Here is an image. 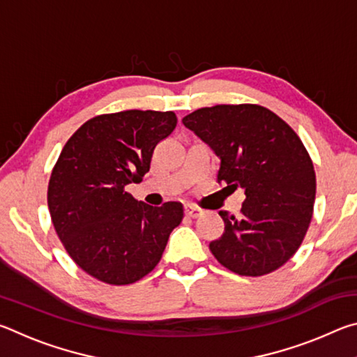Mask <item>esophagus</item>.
<instances>
[{
	"mask_svg": "<svg viewBox=\"0 0 357 357\" xmlns=\"http://www.w3.org/2000/svg\"><path fill=\"white\" fill-rule=\"evenodd\" d=\"M184 213H185L187 217H192V219H195V217L200 215V214L203 213V211H202L200 208L193 206V204H185V206H184Z\"/></svg>",
	"mask_w": 357,
	"mask_h": 357,
	"instance_id": "obj_1",
	"label": "esophagus"
}]
</instances>
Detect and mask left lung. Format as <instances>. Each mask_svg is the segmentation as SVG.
Segmentation results:
<instances>
[{
  "instance_id": "1",
  "label": "left lung",
  "mask_w": 357,
  "mask_h": 357,
  "mask_svg": "<svg viewBox=\"0 0 357 357\" xmlns=\"http://www.w3.org/2000/svg\"><path fill=\"white\" fill-rule=\"evenodd\" d=\"M183 124L220 157L217 181L245 193L239 217L219 213L225 231L209 244L213 255L239 275L279 269L304 241L315 203V170L301 138L255 104L204 107Z\"/></svg>"
}]
</instances>
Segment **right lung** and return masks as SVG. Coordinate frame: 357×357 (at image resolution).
<instances>
[{
	"label": "right lung",
	"mask_w": 357,
	"mask_h": 357,
	"mask_svg": "<svg viewBox=\"0 0 357 357\" xmlns=\"http://www.w3.org/2000/svg\"><path fill=\"white\" fill-rule=\"evenodd\" d=\"M173 112L99 114L64 144L48 183L53 227L84 273L110 285L143 279L184 217L183 204L149 206L126 185L142 183L157 143L176 128Z\"/></svg>",
	"instance_id": "1"
}]
</instances>
